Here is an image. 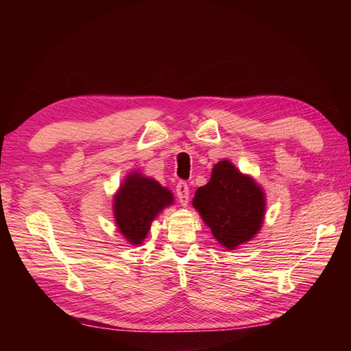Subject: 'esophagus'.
Here are the masks:
<instances>
[{
    "instance_id": "34e87169",
    "label": "esophagus",
    "mask_w": 351,
    "mask_h": 351,
    "mask_svg": "<svg viewBox=\"0 0 351 351\" xmlns=\"http://www.w3.org/2000/svg\"><path fill=\"white\" fill-rule=\"evenodd\" d=\"M176 195L180 200V204H182L183 206H186L189 204V196H190V190H189V184L184 183V182H180L177 183L176 186Z\"/></svg>"
}]
</instances>
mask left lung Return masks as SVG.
Instances as JSON below:
<instances>
[{
    "instance_id": "left-lung-1",
    "label": "left lung",
    "mask_w": 351,
    "mask_h": 351,
    "mask_svg": "<svg viewBox=\"0 0 351 351\" xmlns=\"http://www.w3.org/2000/svg\"><path fill=\"white\" fill-rule=\"evenodd\" d=\"M193 206L219 244L236 249L259 231L265 196L261 187L230 161L218 162L210 182L197 189Z\"/></svg>"
}]
</instances>
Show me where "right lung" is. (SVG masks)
<instances>
[{
  "mask_svg": "<svg viewBox=\"0 0 351 351\" xmlns=\"http://www.w3.org/2000/svg\"><path fill=\"white\" fill-rule=\"evenodd\" d=\"M169 204H173V195L168 189L152 178L130 174L114 197L117 226L132 244H141L151 222Z\"/></svg>",
  "mask_w": 351,
  "mask_h": 351,
  "instance_id": "obj_1",
  "label": "right lung"
}]
</instances>
